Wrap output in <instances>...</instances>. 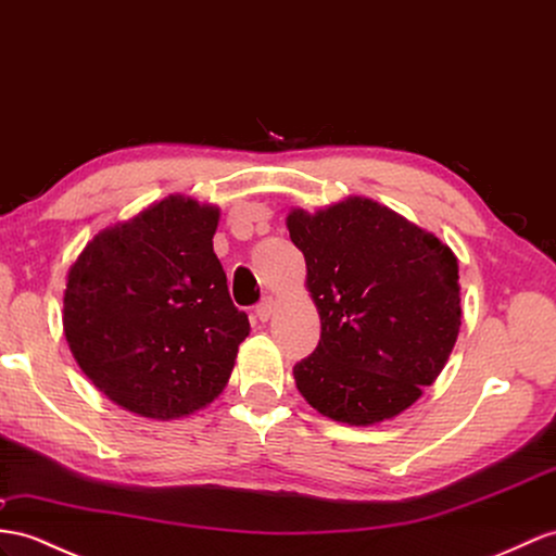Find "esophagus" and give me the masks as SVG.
Masks as SVG:
<instances>
[{"mask_svg":"<svg viewBox=\"0 0 556 556\" xmlns=\"http://www.w3.org/2000/svg\"><path fill=\"white\" fill-rule=\"evenodd\" d=\"M273 315H275V301H273V298H265V301H261L258 305H255V317H258L261 321H267Z\"/></svg>","mask_w":556,"mask_h":556,"instance_id":"34e87169","label":"esophagus"}]
</instances>
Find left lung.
<instances>
[{"label":"left lung","mask_w":556,"mask_h":556,"mask_svg":"<svg viewBox=\"0 0 556 556\" xmlns=\"http://www.w3.org/2000/svg\"><path fill=\"white\" fill-rule=\"evenodd\" d=\"M321 319L293 366L312 408L348 425L400 416L444 368L460 331L458 258L374 199L350 197L287 218Z\"/></svg>","instance_id":"left-lung-1"}]
</instances>
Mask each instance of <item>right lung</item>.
Returning a JSON list of instances; mask_svg holds the SVG:
<instances>
[{"mask_svg": "<svg viewBox=\"0 0 556 556\" xmlns=\"http://www.w3.org/2000/svg\"><path fill=\"white\" fill-rule=\"evenodd\" d=\"M220 213L170 194L105 227L67 273L63 329L84 374L131 414L174 420L223 392L251 331L218 255Z\"/></svg>", "mask_w": 556, "mask_h": 556, "instance_id": "add662e5", "label": "right lung"}]
</instances>
